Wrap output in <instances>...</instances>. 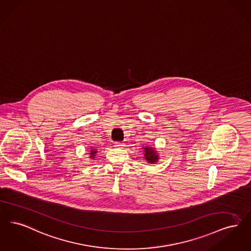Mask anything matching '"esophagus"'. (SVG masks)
Instances as JSON below:
<instances>
[{
  "label": "esophagus",
  "instance_id": "esophagus-1",
  "mask_svg": "<svg viewBox=\"0 0 251 251\" xmlns=\"http://www.w3.org/2000/svg\"><path fill=\"white\" fill-rule=\"evenodd\" d=\"M123 145H122V143L121 142H115V147L116 148H121Z\"/></svg>",
  "mask_w": 251,
  "mask_h": 251
}]
</instances>
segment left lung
I'll list each match as a JSON object with an SVG mask.
<instances>
[{
  "label": "left lung",
  "instance_id": "1",
  "mask_svg": "<svg viewBox=\"0 0 251 251\" xmlns=\"http://www.w3.org/2000/svg\"><path fill=\"white\" fill-rule=\"evenodd\" d=\"M145 158L149 161V162H156L158 160V156L156 155V152L152 148H145Z\"/></svg>",
  "mask_w": 251,
  "mask_h": 251
}]
</instances>
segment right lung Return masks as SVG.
Here are the masks:
<instances>
[{"mask_svg": "<svg viewBox=\"0 0 251 251\" xmlns=\"http://www.w3.org/2000/svg\"><path fill=\"white\" fill-rule=\"evenodd\" d=\"M95 153H96V151H90V155H91V156H90V157H94V156H95Z\"/></svg>", "mask_w": 251, "mask_h": 251, "instance_id": "obj_1", "label": "right lung"}]
</instances>
